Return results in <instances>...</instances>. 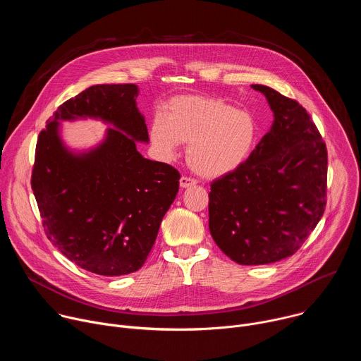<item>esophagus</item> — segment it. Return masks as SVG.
<instances>
[{
    "label": "esophagus",
    "instance_id": "esophagus-1",
    "mask_svg": "<svg viewBox=\"0 0 361 361\" xmlns=\"http://www.w3.org/2000/svg\"><path fill=\"white\" fill-rule=\"evenodd\" d=\"M195 184H197V181H195L194 178H191V177L183 176V177L180 178V187H181V188H187V187H191V185H195Z\"/></svg>",
    "mask_w": 361,
    "mask_h": 361
}]
</instances>
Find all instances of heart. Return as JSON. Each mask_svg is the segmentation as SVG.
<instances>
[{
    "instance_id": "heart-1",
    "label": "heart",
    "mask_w": 361,
    "mask_h": 361,
    "mask_svg": "<svg viewBox=\"0 0 361 361\" xmlns=\"http://www.w3.org/2000/svg\"><path fill=\"white\" fill-rule=\"evenodd\" d=\"M149 138L157 152L171 159L180 144H190V167L207 178L223 177L238 169L254 149L257 124L252 116L228 102L207 95L173 98L166 117L151 121Z\"/></svg>"
}]
</instances>
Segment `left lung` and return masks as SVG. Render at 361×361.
<instances>
[{
    "label": "left lung",
    "mask_w": 361,
    "mask_h": 361,
    "mask_svg": "<svg viewBox=\"0 0 361 361\" xmlns=\"http://www.w3.org/2000/svg\"><path fill=\"white\" fill-rule=\"evenodd\" d=\"M274 113L270 131L234 171L214 180L209 227L216 244L243 266L280 262L312 234L326 210L327 148L305 109L254 84Z\"/></svg>",
    "instance_id": "8db88e82"
}]
</instances>
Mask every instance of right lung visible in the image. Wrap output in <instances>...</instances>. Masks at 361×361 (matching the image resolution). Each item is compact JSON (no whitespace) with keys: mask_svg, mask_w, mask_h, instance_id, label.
Listing matches in <instances>:
<instances>
[{"mask_svg":"<svg viewBox=\"0 0 361 361\" xmlns=\"http://www.w3.org/2000/svg\"><path fill=\"white\" fill-rule=\"evenodd\" d=\"M135 84L92 85L67 99L39 133L31 187L48 237L78 267L99 276L140 270L180 184L170 164L144 159L148 141ZM99 118L115 126L105 142L77 157L58 120Z\"/></svg>","mask_w":361,"mask_h":361,"instance_id":"1","label":"right lung"}]
</instances>
